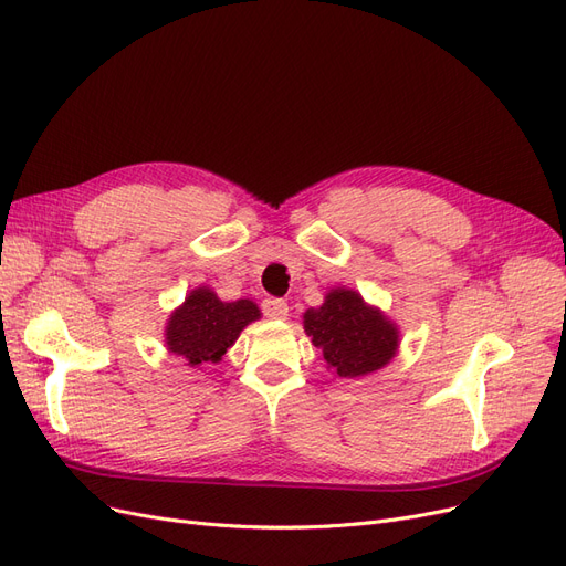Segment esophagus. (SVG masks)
Here are the masks:
<instances>
[{"mask_svg": "<svg viewBox=\"0 0 566 566\" xmlns=\"http://www.w3.org/2000/svg\"><path fill=\"white\" fill-rule=\"evenodd\" d=\"M263 312H265V317H270V319H286L289 317V305L282 298H265L263 301Z\"/></svg>", "mask_w": 566, "mask_h": 566, "instance_id": "34e87169", "label": "esophagus"}]
</instances>
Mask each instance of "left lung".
<instances>
[{"label":"left lung","instance_id":"obj_1","mask_svg":"<svg viewBox=\"0 0 566 566\" xmlns=\"http://www.w3.org/2000/svg\"><path fill=\"white\" fill-rule=\"evenodd\" d=\"M303 328L322 352L326 368L345 380L382 370L401 345L396 322L349 286L331 289L319 307H307Z\"/></svg>","mask_w":566,"mask_h":566}]
</instances>
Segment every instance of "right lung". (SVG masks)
<instances>
[{
  "instance_id": "right-lung-1",
  "label": "right lung",
  "mask_w": 566,
  "mask_h": 566,
  "mask_svg": "<svg viewBox=\"0 0 566 566\" xmlns=\"http://www.w3.org/2000/svg\"><path fill=\"white\" fill-rule=\"evenodd\" d=\"M261 319V310L254 301H221L214 289L196 286L188 291L184 303L175 307L165 324V347L186 366L205 368L219 364L228 347H233L240 333Z\"/></svg>"
}]
</instances>
